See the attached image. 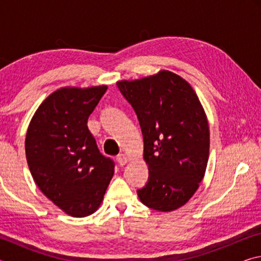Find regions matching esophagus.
Masks as SVG:
<instances>
[{"label": "esophagus", "instance_id": "34e87169", "mask_svg": "<svg viewBox=\"0 0 261 261\" xmlns=\"http://www.w3.org/2000/svg\"><path fill=\"white\" fill-rule=\"evenodd\" d=\"M117 161H118V163H120V166H124V165H126V162L129 161V156H127L124 153L118 154Z\"/></svg>", "mask_w": 261, "mask_h": 261}]
</instances>
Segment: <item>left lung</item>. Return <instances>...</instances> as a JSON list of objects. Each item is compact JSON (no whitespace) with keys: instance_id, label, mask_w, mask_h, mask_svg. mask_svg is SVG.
Segmentation results:
<instances>
[{"instance_id":"1","label":"left lung","mask_w":261,"mask_h":261,"mask_svg":"<svg viewBox=\"0 0 261 261\" xmlns=\"http://www.w3.org/2000/svg\"><path fill=\"white\" fill-rule=\"evenodd\" d=\"M117 86L143 132L149 177L137 191L139 199L155 211L177 210L199 188L208 161L210 127L199 98L185 79L168 70Z\"/></svg>"}]
</instances>
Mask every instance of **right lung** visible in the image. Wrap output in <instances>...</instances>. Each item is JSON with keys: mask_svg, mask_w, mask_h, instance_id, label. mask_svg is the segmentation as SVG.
I'll return each mask as SVG.
<instances>
[{"mask_svg": "<svg viewBox=\"0 0 261 261\" xmlns=\"http://www.w3.org/2000/svg\"><path fill=\"white\" fill-rule=\"evenodd\" d=\"M107 86L62 87L43 100L30 122L26 160L48 199L74 218L99 208L114 175V162L100 153L87 120Z\"/></svg>", "mask_w": 261, "mask_h": 261, "instance_id": "obj_1", "label": "right lung"}]
</instances>
